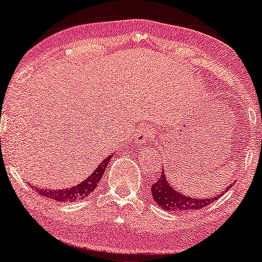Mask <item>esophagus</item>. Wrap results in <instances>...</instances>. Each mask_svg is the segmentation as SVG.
Returning a JSON list of instances; mask_svg holds the SVG:
<instances>
[{"instance_id": "1", "label": "esophagus", "mask_w": 262, "mask_h": 262, "mask_svg": "<svg viewBox=\"0 0 262 262\" xmlns=\"http://www.w3.org/2000/svg\"><path fill=\"white\" fill-rule=\"evenodd\" d=\"M152 138H154V133H152L151 129L148 127L140 128L139 130H138V133L135 134V141H137L138 144H148L149 141L152 140Z\"/></svg>"}]
</instances>
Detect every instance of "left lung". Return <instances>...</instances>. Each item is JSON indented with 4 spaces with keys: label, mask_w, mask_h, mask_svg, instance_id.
I'll return each instance as SVG.
<instances>
[{
    "label": "left lung",
    "mask_w": 262,
    "mask_h": 262,
    "mask_svg": "<svg viewBox=\"0 0 262 262\" xmlns=\"http://www.w3.org/2000/svg\"><path fill=\"white\" fill-rule=\"evenodd\" d=\"M230 187H233V185H229L225 188V191L212 197H189L173 188V186L166 179V175L162 170L161 176L151 186V193L155 202L162 209L169 210V212H188V210H196L207 207L208 204L217 201L221 196H223L228 189H230Z\"/></svg>",
    "instance_id": "8db88e82"
}]
</instances>
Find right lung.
I'll return each mask as SVG.
<instances>
[{"label": "right lung", "mask_w": 262, "mask_h": 262, "mask_svg": "<svg viewBox=\"0 0 262 262\" xmlns=\"http://www.w3.org/2000/svg\"><path fill=\"white\" fill-rule=\"evenodd\" d=\"M112 155L107 156L106 159H103L100 164L97 165L93 173H91L86 180H83L82 182L79 185L73 186L70 188H62V189H48V188H39V187H33L35 188V191L38 192L40 196L52 198L54 201H59V202H77V201L83 200L89 194H91L95 191L97 185L100 183L102 176H103L104 170H106L108 162H110Z\"/></svg>", "instance_id": "right-lung-1"}]
</instances>
